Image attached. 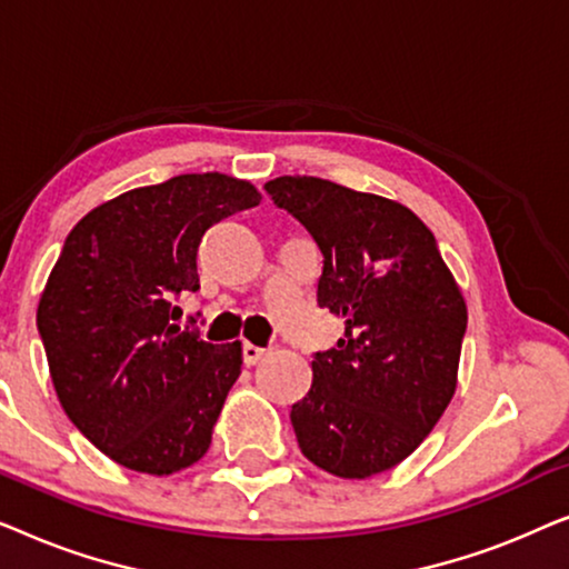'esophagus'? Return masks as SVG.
Returning a JSON list of instances; mask_svg holds the SVG:
<instances>
[{
    "label": "esophagus",
    "mask_w": 569,
    "mask_h": 569,
    "mask_svg": "<svg viewBox=\"0 0 569 569\" xmlns=\"http://www.w3.org/2000/svg\"><path fill=\"white\" fill-rule=\"evenodd\" d=\"M263 357H267V349L263 347H256V345H243V362L246 365H256L259 360H263Z\"/></svg>",
    "instance_id": "esophagus-1"
}]
</instances>
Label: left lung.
Segmentation results:
<instances>
[{
  "instance_id": "left-lung-1",
  "label": "left lung",
  "mask_w": 569,
  "mask_h": 569,
  "mask_svg": "<svg viewBox=\"0 0 569 569\" xmlns=\"http://www.w3.org/2000/svg\"><path fill=\"white\" fill-rule=\"evenodd\" d=\"M267 193L323 253L318 306L345 337L313 352V383L290 422L302 456L368 479L417 450L453 399L466 302L427 224L403 204L313 176Z\"/></svg>"
}]
</instances>
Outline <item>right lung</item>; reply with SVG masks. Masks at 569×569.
I'll use <instances>...</instances> for the list:
<instances>
[{"mask_svg": "<svg viewBox=\"0 0 569 569\" xmlns=\"http://www.w3.org/2000/svg\"><path fill=\"white\" fill-rule=\"evenodd\" d=\"M261 201L222 173L176 176L106 201L74 224L38 302L53 388L77 430L131 471L197 463L212 442L240 345L173 323L199 290L197 251L224 217Z\"/></svg>", "mask_w": 569, "mask_h": 569, "instance_id": "add662e5", "label": "right lung"}]
</instances>
